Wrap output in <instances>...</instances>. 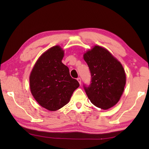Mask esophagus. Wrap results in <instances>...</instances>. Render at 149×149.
Masks as SVG:
<instances>
[{"instance_id":"obj_1","label":"esophagus","mask_w":149,"mask_h":149,"mask_svg":"<svg viewBox=\"0 0 149 149\" xmlns=\"http://www.w3.org/2000/svg\"><path fill=\"white\" fill-rule=\"evenodd\" d=\"M77 81L79 82V83L80 84V85L81 84V79L80 78V77H78L77 79Z\"/></svg>"}]
</instances>
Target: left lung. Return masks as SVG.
Returning a JSON list of instances; mask_svg holds the SVG:
<instances>
[{
    "instance_id": "obj_1",
    "label": "left lung",
    "mask_w": 149,
    "mask_h": 149,
    "mask_svg": "<svg viewBox=\"0 0 149 149\" xmlns=\"http://www.w3.org/2000/svg\"><path fill=\"white\" fill-rule=\"evenodd\" d=\"M89 67L91 84H84L87 96L95 106L108 109L118 102L125 85L122 65L108 50L95 46L84 54Z\"/></svg>"
}]
</instances>
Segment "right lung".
<instances>
[{
    "label": "right lung",
    "mask_w": 149,
    "mask_h": 149,
    "mask_svg": "<svg viewBox=\"0 0 149 149\" xmlns=\"http://www.w3.org/2000/svg\"><path fill=\"white\" fill-rule=\"evenodd\" d=\"M64 51L54 46L38 59L31 73V93L41 106L49 111L58 110L67 104L75 89L79 86L68 68L61 60Z\"/></svg>",
    "instance_id": "add662e5"
}]
</instances>
